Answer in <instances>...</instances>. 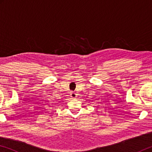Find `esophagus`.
I'll use <instances>...</instances> for the list:
<instances>
[{
    "mask_svg": "<svg viewBox=\"0 0 152 152\" xmlns=\"http://www.w3.org/2000/svg\"><path fill=\"white\" fill-rule=\"evenodd\" d=\"M70 95H71V97L72 98V99H75V98L76 97V94L74 92H72L70 93Z\"/></svg>",
    "mask_w": 152,
    "mask_h": 152,
    "instance_id": "obj_1",
    "label": "esophagus"
}]
</instances>
